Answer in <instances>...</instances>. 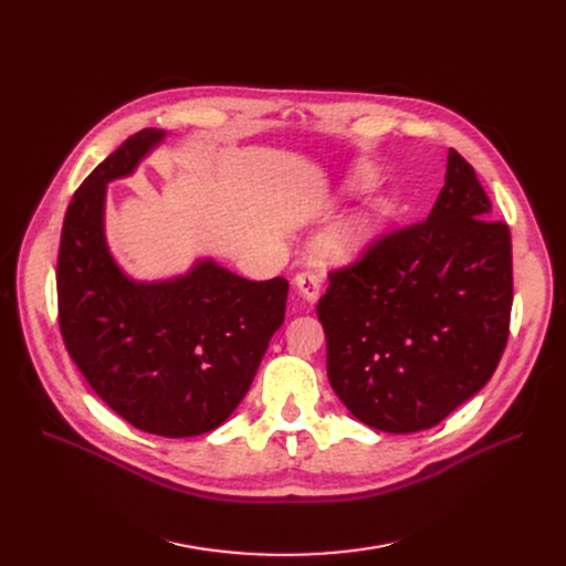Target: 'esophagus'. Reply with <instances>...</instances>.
I'll return each instance as SVG.
<instances>
[{
  "mask_svg": "<svg viewBox=\"0 0 566 566\" xmlns=\"http://www.w3.org/2000/svg\"><path fill=\"white\" fill-rule=\"evenodd\" d=\"M295 291L301 293V298L310 305H314L321 295V286H318V277L314 273H298L293 280Z\"/></svg>",
  "mask_w": 566,
  "mask_h": 566,
  "instance_id": "34e87169",
  "label": "esophagus"
}]
</instances>
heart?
<instances>
[{
    "mask_svg": "<svg viewBox=\"0 0 566 566\" xmlns=\"http://www.w3.org/2000/svg\"><path fill=\"white\" fill-rule=\"evenodd\" d=\"M374 174L365 167H358L346 176L342 184V195L353 197L365 192L374 186ZM392 220V208L388 201H371L363 211L325 229L314 243L316 256L325 265H348L353 261L363 259L382 238Z\"/></svg>",
    "mask_w": 566,
    "mask_h": 566,
    "instance_id": "1",
    "label": "heart"
}]
</instances>
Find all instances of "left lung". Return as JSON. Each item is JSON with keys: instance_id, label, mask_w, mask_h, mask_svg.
Returning a JSON list of instances; mask_svg holds the SVG:
<instances>
[{"instance_id": "1", "label": "left lung", "mask_w": 566, "mask_h": 566, "mask_svg": "<svg viewBox=\"0 0 566 566\" xmlns=\"http://www.w3.org/2000/svg\"><path fill=\"white\" fill-rule=\"evenodd\" d=\"M491 218L478 174L450 148L429 218L331 275L316 307L328 378L363 424L431 429L491 380L514 295L510 227Z\"/></svg>"}]
</instances>
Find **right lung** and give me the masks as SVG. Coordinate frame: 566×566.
Instances as JSON below:
<instances>
[{
    "mask_svg": "<svg viewBox=\"0 0 566 566\" xmlns=\"http://www.w3.org/2000/svg\"><path fill=\"white\" fill-rule=\"evenodd\" d=\"M167 133L146 128L105 158L75 192L56 261L59 325L94 392L133 427L165 438L218 429L248 395L284 323L289 282H250L211 256L142 282L105 235L107 184L133 176Z\"/></svg>",
    "mask_w": 566,
    "mask_h": 566,
    "instance_id": "obj_1",
    "label": "right lung"
}]
</instances>
